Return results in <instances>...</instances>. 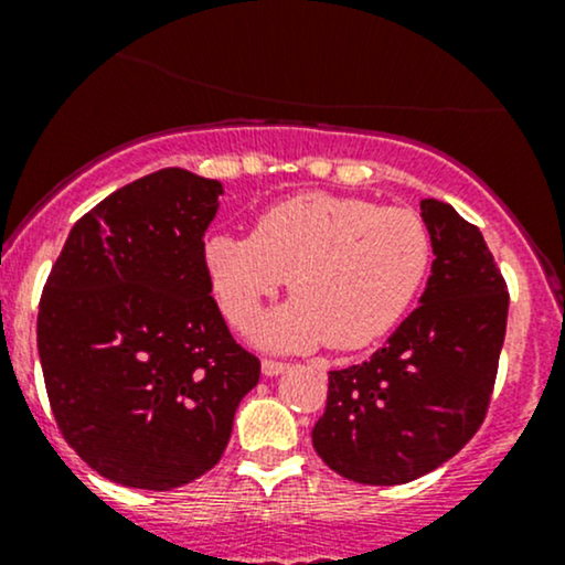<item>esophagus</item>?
<instances>
[{
  "mask_svg": "<svg viewBox=\"0 0 565 565\" xmlns=\"http://www.w3.org/2000/svg\"><path fill=\"white\" fill-rule=\"evenodd\" d=\"M287 369H289V364H284V361L263 359V374H265V377H278V374H284Z\"/></svg>",
  "mask_w": 565,
  "mask_h": 565,
  "instance_id": "34e87169",
  "label": "esophagus"
}]
</instances>
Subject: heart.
Here are the masks:
<instances>
[{
	"label": "heart",
	"instance_id": "obj_1",
	"mask_svg": "<svg viewBox=\"0 0 565 565\" xmlns=\"http://www.w3.org/2000/svg\"><path fill=\"white\" fill-rule=\"evenodd\" d=\"M204 260L225 319L242 332L289 278L295 300L260 323V345L359 350L391 332L419 295L433 238L408 206L300 193L268 206L252 236L206 238Z\"/></svg>",
	"mask_w": 565,
	"mask_h": 565
}]
</instances>
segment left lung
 I'll use <instances>...</instances> for the list:
<instances>
[{
    "label": "left lung",
    "mask_w": 565,
    "mask_h": 565,
    "mask_svg": "<svg viewBox=\"0 0 565 565\" xmlns=\"http://www.w3.org/2000/svg\"><path fill=\"white\" fill-rule=\"evenodd\" d=\"M433 270L372 359L329 372L313 449L342 478L408 483L440 468L481 427L508 327V284L481 231L451 204L423 199Z\"/></svg>",
    "instance_id": "obj_1"
}]
</instances>
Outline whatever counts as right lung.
I'll return each instance as SVG.
<instances>
[{
  "mask_svg": "<svg viewBox=\"0 0 565 565\" xmlns=\"http://www.w3.org/2000/svg\"><path fill=\"white\" fill-rule=\"evenodd\" d=\"M220 193L180 167L119 188L71 228L44 284L36 345L55 423L129 489L170 491L215 468L260 380L210 295Z\"/></svg>",
  "mask_w": 565,
  "mask_h": 565,
  "instance_id": "right-lung-1",
  "label": "right lung"
}]
</instances>
